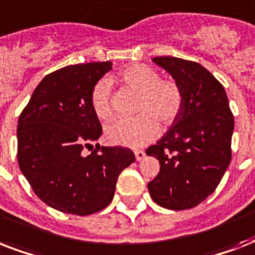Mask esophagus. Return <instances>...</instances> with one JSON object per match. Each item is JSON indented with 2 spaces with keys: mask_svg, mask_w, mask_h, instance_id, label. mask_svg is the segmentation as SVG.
Segmentation results:
<instances>
[{
  "mask_svg": "<svg viewBox=\"0 0 255 255\" xmlns=\"http://www.w3.org/2000/svg\"><path fill=\"white\" fill-rule=\"evenodd\" d=\"M135 156H136V160H137V161H140V160H143L144 157H145V152L137 149V151H135Z\"/></svg>",
  "mask_w": 255,
  "mask_h": 255,
  "instance_id": "obj_1",
  "label": "esophagus"
}]
</instances>
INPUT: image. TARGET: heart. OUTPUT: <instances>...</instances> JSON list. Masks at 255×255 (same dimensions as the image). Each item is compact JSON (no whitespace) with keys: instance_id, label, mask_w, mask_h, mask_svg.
Masks as SVG:
<instances>
[{"instance_id":"heart-1","label":"heart","mask_w":255,"mask_h":255,"mask_svg":"<svg viewBox=\"0 0 255 255\" xmlns=\"http://www.w3.org/2000/svg\"><path fill=\"white\" fill-rule=\"evenodd\" d=\"M120 81L132 90L140 92L137 112L132 119H118L106 127V139L114 145L128 148L144 147L160 132V124L170 127L184 110V90L174 79H161V75L151 66L135 63L119 73ZM111 82L100 79L91 91V106L95 115L102 120L112 118Z\"/></svg>"}]
</instances>
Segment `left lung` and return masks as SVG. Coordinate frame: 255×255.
Here are the masks:
<instances>
[{
	"label": "left lung",
	"mask_w": 255,
	"mask_h": 255,
	"mask_svg": "<svg viewBox=\"0 0 255 255\" xmlns=\"http://www.w3.org/2000/svg\"><path fill=\"white\" fill-rule=\"evenodd\" d=\"M152 61L167 70L184 90V110L147 155L160 172L148 190L156 204L190 209L213 193L232 160L234 116L225 88L200 63L174 57Z\"/></svg>",
	"instance_id": "obj_1"
}]
</instances>
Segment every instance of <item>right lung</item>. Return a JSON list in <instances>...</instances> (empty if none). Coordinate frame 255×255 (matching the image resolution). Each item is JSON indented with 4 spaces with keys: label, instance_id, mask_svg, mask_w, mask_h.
<instances>
[{
    "label": "right lung",
    "instance_id": "right-lung-1",
    "mask_svg": "<svg viewBox=\"0 0 255 255\" xmlns=\"http://www.w3.org/2000/svg\"><path fill=\"white\" fill-rule=\"evenodd\" d=\"M111 69L112 62H90L46 75L18 119L21 172L42 201L63 213L88 216L104 209L119 174L136 160L129 148L92 145L102 126L91 91ZM86 147L92 148L88 155Z\"/></svg>",
    "mask_w": 255,
    "mask_h": 255
}]
</instances>
